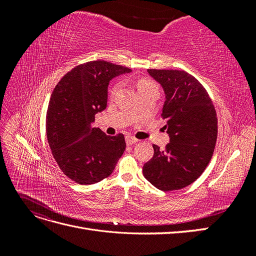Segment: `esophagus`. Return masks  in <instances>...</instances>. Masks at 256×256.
<instances>
[{
	"instance_id": "34e87169",
	"label": "esophagus",
	"mask_w": 256,
	"mask_h": 256,
	"mask_svg": "<svg viewBox=\"0 0 256 256\" xmlns=\"http://www.w3.org/2000/svg\"><path fill=\"white\" fill-rule=\"evenodd\" d=\"M126 143L128 144V145H132V144H134V143H136L138 140L136 138H134L132 136H126Z\"/></svg>"
}]
</instances>
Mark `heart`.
<instances>
[{
    "label": "heart",
    "mask_w": 256,
    "mask_h": 256,
    "mask_svg": "<svg viewBox=\"0 0 256 256\" xmlns=\"http://www.w3.org/2000/svg\"><path fill=\"white\" fill-rule=\"evenodd\" d=\"M120 83H115L112 88H111V95H115L116 92H118V90H120ZM136 88L138 90V92H140L144 90H148V88H156V84H154L150 79L148 78H138L136 81Z\"/></svg>",
    "instance_id": "obj_1"
}]
</instances>
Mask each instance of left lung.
<instances>
[{
  "mask_svg": "<svg viewBox=\"0 0 256 256\" xmlns=\"http://www.w3.org/2000/svg\"><path fill=\"white\" fill-rule=\"evenodd\" d=\"M164 90L161 118L170 134L164 150L154 144V156L143 175L162 191L187 187L212 160L218 136V118L206 88L194 76L176 69H147Z\"/></svg>",
  "mask_w": 256,
  "mask_h": 256,
  "instance_id": "8db88e82",
  "label": "left lung"
}]
</instances>
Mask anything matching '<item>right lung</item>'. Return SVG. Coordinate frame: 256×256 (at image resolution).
Returning a JSON list of instances; mask_svg holds the SVG:
<instances>
[{
  "label": "right lung",
  "instance_id": "1",
  "mask_svg": "<svg viewBox=\"0 0 256 256\" xmlns=\"http://www.w3.org/2000/svg\"><path fill=\"white\" fill-rule=\"evenodd\" d=\"M131 69L104 60L74 67L60 80L50 98L46 129L60 171L80 184L110 176L126 148L125 136H106L92 122L106 106L111 79Z\"/></svg>",
  "mask_w": 256,
  "mask_h": 256
}]
</instances>
